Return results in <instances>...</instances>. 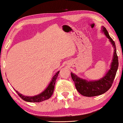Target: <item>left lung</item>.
Here are the masks:
<instances>
[{
	"mask_svg": "<svg viewBox=\"0 0 123 123\" xmlns=\"http://www.w3.org/2000/svg\"><path fill=\"white\" fill-rule=\"evenodd\" d=\"M102 31L104 32L105 36L109 39V41L111 42L115 48L113 61L111 64L110 70L108 71L104 77L96 81L88 82L87 80L78 78L72 73H71V75L73 81L74 82L76 90L83 96H97L107 92L113 84L119 67V60L118 56L117 55L116 45L115 42L109 35V33L105 27H102Z\"/></svg>",
	"mask_w": 123,
	"mask_h": 123,
	"instance_id": "1",
	"label": "left lung"
}]
</instances>
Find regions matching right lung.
<instances>
[{
    "instance_id": "add662e5",
    "label": "right lung",
    "mask_w": 123,
    "mask_h": 123,
    "mask_svg": "<svg viewBox=\"0 0 123 123\" xmlns=\"http://www.w3.org/2000/svg\"><path fill=\"white\" fill-rule=\"evenodd\" d=\"M59 74V71L57 72V73L53 76L51 82H50V84L49 85V86H48L47 89L45 90L43 93H41L40 94L37 95V96H33V97H27L25 96L24 95L21 94L19 93H18L17 91H16L17 94H18V96L21 98L23 100L27 102H40L46 100V99H49L50 97L52 96V95L53 94V91H54V88H55V82L56 79H57V76H58Z\"/></svg>"
}]
</instances>
